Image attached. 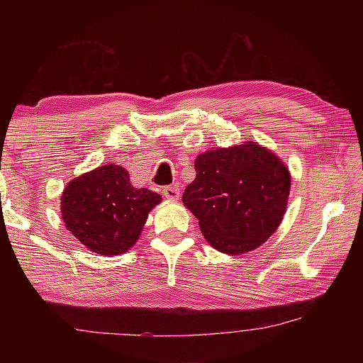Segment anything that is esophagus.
<instances>
[{"instance_id": "esophagus-1", "label": "esophagus", "mask_w": 363, "mask_h": 363, "mask_svg": "<svg viewBox=\"0 0 363 363\" xmlns=\"http://www.w3.org/2000/svg\"><path fill=\"white\" fill-rule=\"evenodd\" d=\"M163 195L167 196L168 200H177L181 196V190L177 186H167L163 189Z\"/></svg>"}]
</instances>
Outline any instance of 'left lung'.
Here are the masks:
<instances>
[{
  "mask_svg": "<svg viewBox=\"0 0 363 363\" xmlns=\"http://www.w3.org/2000/svg\"><path fill=\"white\" fill-rule=\"evenodd\" d=\"M195 179L182 203L199 219L208 243L220 253L243 255L277 230L290 195V171L256 143L200 153Z\"/></svg>",
  "mask_w": 363,
  "mask_h": 363,
  "instance_id": "obj_1",
  "label": "left lung"
}]
</instances>
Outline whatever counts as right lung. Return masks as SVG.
<instances>
[{
	"label": "right lung",
	"mask_w": 363,
	"mask_h": 363,
	"mask_svg": "<svg viewBox=\"0 0 363 363\" xmlns=\"http://www.w3.org/2000/svg\"><path fill=\"white\" fill-rule=\"evenodd\" d=\"M162 196L131 186L118 164H104L69 182L60 199L65 227L86 248L104 256L126 253Z\"/></svg>",
	"instance_id": "1"
}]
</instances>
